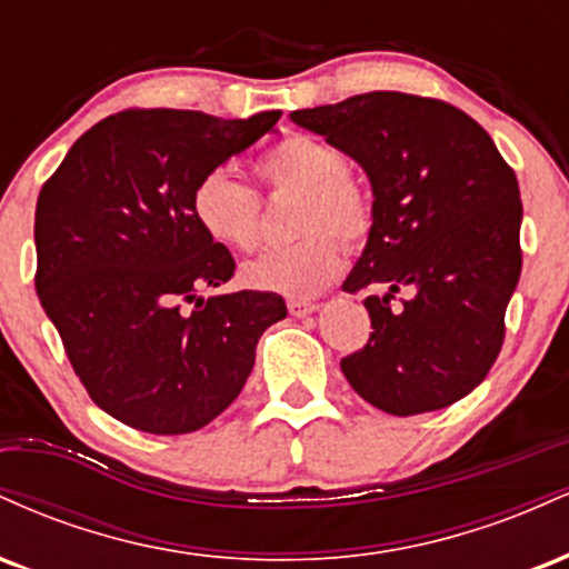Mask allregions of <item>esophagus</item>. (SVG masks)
<instances>
[{
    "mask_svg": "<svg viewBox=\"0 0 569 569\" xmlns=\"http://www.w3.org/2000/svg\"><path fill=\"white\" fill-rule=\"evenodd\" d=\"M316 302H310V299H289V312L293 318H305L310 316V312H316Z\"/></svg>",
    "mask_w": 569,
    "mask_h": 569,
    "instance_id": "esophagus-1",
    "label": "esophagus"
}]
</instances>
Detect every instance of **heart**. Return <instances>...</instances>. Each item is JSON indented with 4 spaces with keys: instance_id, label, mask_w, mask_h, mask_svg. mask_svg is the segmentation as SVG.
Returning a JSON list of instances; mask_svg holds the SVG:
<instances>
[{
    "instance_id": "b5f03b06",
    "label": "heart",
    "mask_w": 569,
    "mask_h": 569,
    "mask_svg": "<svg viewBox=\"0 0 569 569\" xmlns=\"http://www.w3.org/2000/svg\"><path fill=\"white\" fill-rule=\"evenodd\" d=\"M270 194H299L289 246L270 248L243 267L248 286L286 297H310L342 270V246H361L375 224V198L350 171L342 149L321 136L291 130L253 160ZM192 217L213 243L248 253L262 238V198L230 171H208L192 189Z\"/></svg>"
}]
</instances>
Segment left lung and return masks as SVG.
Listing matches in <instances>:
<instances>
[{"mask_svg": "<svg viewBox=\"0 0 569 569\" xmlns=\"http://www.w3.org/2000/svg\"><path fill=\"white\" fill-rule=\"evenodd\" d=\"M291 120L369 173L375 224L342 289L367 297L369 342L342 358L363 401L409 417L468 396L498 361L521 272L513 168L473 117L439 98L375 90ZM410 289L396 308L395 293Z\"/></svg>", "mask_w": 569, "mask_h": 569, "instance_id": "left-lung-1", "label": "left lung"}]
</instances>
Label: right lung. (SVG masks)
I'll return each mask as SVG.
<instances>
[{"instance_id":"add662e5","label":"right lung","mask_w":569,"mask_h":569,"mask_svg":"<svg viewBox=\"0 0 569 569\" xmlns=\"http://www.w3.org/2000/svg\"><path fill=\"white\" fill-rule=\"evenodd\" d=\"M280 120H221L189 109H126L84 130L42 184L34 286L71 369L114 420L143 433H192L238 398L276 291H234L230 248L192 217V189Z\"/></svg>"}]
</instances>
